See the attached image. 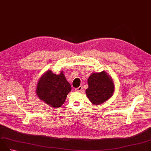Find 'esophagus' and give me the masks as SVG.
<instances>
[{"mask_svg":"<svg viewBox=\"0 0 151 151\" xmlns=\"http://www.w3.org/2000/svg\"><path fill=\"white\" fill-rule=\"evenodd\" d=\"M82 90H83V86H80L78 87H77V88L75 89V91L77 92H81Z\"/></svg>","mask_w":151,"mask_h":151,"instance_id":"1","label":"esophagus"}]
</instances>
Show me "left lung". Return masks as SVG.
<instances>
[{
	"label": "left lung",
	"instance_id": "left-lung-1",
	"mask_svg": "<svg viewBox=\"0 0 151 151\" xmlns=\"http://www.w3.org/2000/svg\"><path fill=\"white\" fill-rule=\"evenodd\" d=\"M89 87L86 93L89 100L94 104L99 105L113 95L114 86L113 80L105 71L93 73L89 78Z\"/></svg>",
	"mask_w": 151,
	"mask_h": 151
}]
</instances>
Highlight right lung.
<instances>
[{"label": "right lung", "instance_id": "1", "mask_svg": "<svg viewBox=\"0 0 151 151\" xmlns=\"http://www.w3.org/2000/svg\"><path fill=\"white\" fill-rule=\"evenodd\" d=\"M71 86L66 80L64 73L56 75L51 71L42 76L37 87L38 98L52 107H60L64 103Z\"/></svg>", "mask_w": 151, "mask_h": 151}]
</instances>
